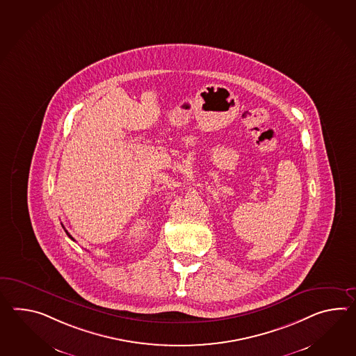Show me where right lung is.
Segmentation results:
<instances>
[{
  "label": "right lung",
  "mask_w": 356,
  "mask_h": 356,
  "mask_svg": "<svg viewBox=\"0 0 356 356\" xmlns=\"http://www.w3.org/2000/svg\"><path fill=\"white\" fill-rule=\"evenodd\" d=\"M65 231H66V229H65ZM66 234H67V236L70 237V238H72V240H74V238H72V235H70V234H69V232H67V231H66Z\"/></svg>",
  "instance_id": "1"
}]
</instances>
